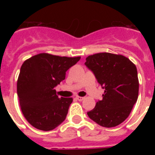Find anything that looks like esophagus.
I'll list each match as a JSON object with an SVG mask.
<instances>
[{
	"label": "esophagus",
	"instance_id": "34e87169",
	"mask_svg": "<svg viewBox=\"0 0 155 155\" xmlns=\"http://www.w3.org/2000/svg\"><path fill=\"white\" fill-rule=\"evenodd\" d=\"M75 99H76V100H78L79 101H83V100H84V97H81V96H76V97H75Z\"/></svg>",
	"mask_w": 155,
	"mask_h": 155
}]
</instances>
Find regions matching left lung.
Segmentation results:
<instances>
[{
    "mask_svg": "<svg viewBox=\"0 0 155 155\" xmlns=\"http://www.w3.org/2000/svg\"><path fill=\"white\" fill-rule=\"evenodd\" d=\"M84 64L104 89L103 99L87 112L88 116L101 126L119 125L130 115L138 99L135 64L124 55L107 52L89 55Z\"/></svg>",
    "mask_w": 155,
    "mask_h": 155,
    "instance_id": "obj_1",
    "label": "left lung"
}]
</instances>
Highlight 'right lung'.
Instances as JSON below:
<instances>
[{
    "instance_id": "obj_1",
    "label": "right lung",
    "mask_w": 155,
    "mask_h": 155,
    "mask_svg": "<svg viewBox=\"0 0 155 155\" xmlns=\"http://www.w3.org/2000/svg\"><path fill=\"white\" fill-rule=\"evenodd\" d=\"M80 59L41 53L22 64L17 95L22 113L32 126L50 131L65 120L73 99L59 98L54 87L64 81L65 72Z\"/></svg>"
}]
</instances>
